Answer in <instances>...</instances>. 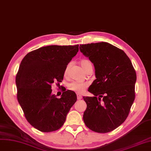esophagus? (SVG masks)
I'll return each instance as SVG.
<instances>
[{"label": "esophagus", "instance_id": "34e87169", "mask_svg": "<svg viewBox=\"0 0 151 151\" xmlns=\"http://www.w3.org/2000/svg\"><path fill=\"white\" fill-rule=\"evenodd\" d=\"M77 99L78 100H81L82 99V96L79 94H77Z\"/></svg>", "mask_w": 151, "mask_h": 151}]
</instances>
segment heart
<instances>
[{
    "mask_svg": "<svg viewBox=\"0 0 151 151\" xmlns=\"http://www.w3.org/2000/svg\"><path fill=\"white\" fill-rule=\"evenodd\" d=\"M81 66H82L83 68L85 71L87 70V68L90 66H92V64L90 61L88 60H83L80 62ZM70 63L68 64L66 66L65 71H64V75L65 76H66L68 74L70 67ZM88 84L86 82H79V81H73L71 82V83L69 84V88L71 91H73L77 93H82L83 92H84L86 88L88 87Z\"/></svg>",
    "mask_w": 151,
    "mask_h": 151,
    "instance_id": "b5f03b06",
    "label": "heart"
}]
</instances>
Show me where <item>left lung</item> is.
Masks as SVG:
<instances>
[{
    "instance_id": "1",
    "label": "left lung",
    "mask_w": 151,
    "mask_h": 151,
    "mask_svg": "<svg viewBox=\"0 0 151 151\" xmlns=\"http://www.w3.org/2000/svg\"><path fill=\"white\" fill-rule=\"evenodd\" d=\"M80 51L93 63L96 79L88 88L95 96H83V121L90 130L106 133L127 118L135 99L136 73L125 52L108 42L86 44Z\"/></svg>"
}]
</instances>
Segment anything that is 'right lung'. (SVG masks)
<instances>
[{
	"label": "right lung",
	"instance_id": "add662e5",
	"mask_svg": "<svg viewBox=\"0 0 151 151\" xmlns=\"http://www.w3.org/2000/svg\"><path fill=\"white\" fill-rule=\"evenodd\" d=\"M78 47H42L27 53L19 66L16 77L17 100L28 122L41 132L60 129L76 101V95L71 90H64L61 98H56L51 93V85L63 81L65 68Z\"/></svg>",
	"mask_w": 151,
	"mask_h": 151
}]
</instances>
